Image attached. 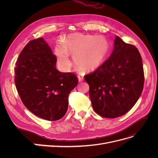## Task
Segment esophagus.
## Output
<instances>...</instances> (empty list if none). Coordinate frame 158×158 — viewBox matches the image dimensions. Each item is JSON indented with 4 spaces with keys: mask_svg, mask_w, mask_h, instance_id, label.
<instances>
[{
    "mask_svg": "<svg viewBox=\"0 0 158 158\" xmlns=\"http://www.w3.org/2000/svg\"><path fill=\"white\" fill-rule=\"evenodd\" d=\"M78 81L80 82H82L83 80H84V78L82 77V76H78Z\"/></svg>",
    "mask_w": 158,
    "mask_h": 158,
    "instance_id": "1",
    "label": "esophagus"
}]
</instances>
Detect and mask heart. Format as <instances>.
<instances>
[{"label":"heart","mask_w":158,"mask_h":158,"mask_svg":"<svg viewBox=\"0 0 158 158\" xmlns=\"http://www.w3.org/2000/svg\"><path fill=\"white\" fill-rule=\"evenodd\" d=\"M109 50L106 37L80 33L66 35L62 44L55 47V53L63 67L68 68L70 65L69 53L73 55L76 67L84 71L98 69L106 60Z\"/></svg>","instance_id":"obj_1"}]
</instances>
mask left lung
<instances>
[{
  "mask_svg": "<svg viewBox=\"0 0 158 158\" xmlns=\"http://www.w3.org/2000/svg\"><path fill=\"white\" fill-rule=\"evenodd\" d=\"M93 109L99 115L116 118L126 114L139 99L144 87L142 57L136 47L116 35L109 59L85 75Z\"/></svg>",
  "mask_w": 158,
  "mask_h": 158,
  "instance_id": "obj_1",
  "label": "left lung"
}]
</instances>
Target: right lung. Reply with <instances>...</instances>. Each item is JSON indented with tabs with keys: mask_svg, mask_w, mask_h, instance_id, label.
<instances>
[{
	"mask_svg": "<svg viewBox=\"0 0 158 158\" xmlns=\"http://www.w3.org/2000/svg\"><path fill=\"white\" fill-rule=\"evenodd\" d=\"M56 63L50 47L41 37L25 46L14 69L16 87L23 105L47 121H57L64 116L69 95L78 82L74 74L57 70Z\"/></svg>",
	"mask_w": 158,
	"mask_h": 158,
	"instance_id": "right-lung-1",
	"label": "right lung"
}]
</instances>
